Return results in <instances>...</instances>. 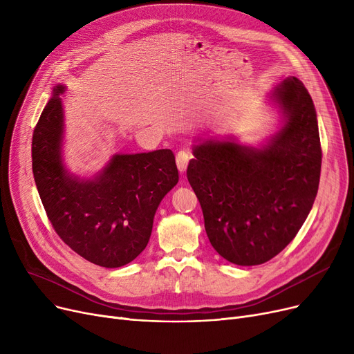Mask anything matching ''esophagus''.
<instances>
[{
  "instance_id": "1",
  "label": "esophagus",
  "mask_w": 354,
  "mask_h": 354,
  "mask_svg": "<svg viewBox=\"0 0 354 354\" xmlns=\"http://www.w3.org/2000/svg\"><path fill=\"white\" fill-rule=\"evenodd\" d=\"M191 158H192L191 153L187 152V151H180V152L176 153V166H178V169H179L180 174H183L185 171H187V167H188V163H189Z\"/></svg>"
}]
</instances>
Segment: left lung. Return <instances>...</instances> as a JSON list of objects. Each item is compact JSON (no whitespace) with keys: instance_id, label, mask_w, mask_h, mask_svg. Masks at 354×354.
Masks as SVG:
<instances>
[{"instance_id":"8db88e82","label":"left lung","mask_w":354,"mask_h":354,"mask_svg":"<svg viewBox=\"0 0 354 354\" xmlns=\"http://www.w3.org/2000/svg\"><path fill=\"white\" fill-rule=\"evenodd\" d=\"M271 96L284 123L266 146L205 140L194 147L187 171L211 245L236 266L264 264L280 254L319 191L322 145L311 96L297 77Z\"/></svg>"}]
</instances>
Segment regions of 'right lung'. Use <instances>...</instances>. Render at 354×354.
I'll return each instance as SVG.
<instances>
[{
  "mask_svg": "<svg viewBox=\"0 0 354 354\" xmlns=\"http://www.w3.org/2000/svg\"><path fill=\"white\" fill-rule=\"evenodd\" d=\"M64 88H53L34 129V180L64 244L93 264L118 268L146 248L159 203L179 179L175 156L171 149L115 155L95 178L70 175L62 160Z\"/></svg>",
  "mask_w": 354,
  "mask_h": 354,
  "instance_id": "1",
  "label": "right lung"
}]
</instances>
